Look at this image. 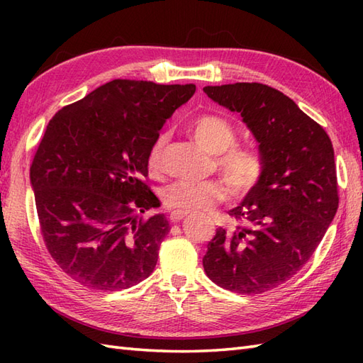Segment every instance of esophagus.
I'll list each match as a JSON object with an SVG mask.
<instances>
[{
    "instance_id": "esophagus-1",
    "label": "esophagus",
    "mask_w": 363,
    "mask_h": 363,
    "mask_svg": "<svg viewBox=\"0 0 363 363\" xmlns=\"http://www.w3.org/2000/svg\"><path fill=\"white\" fill-rule=\"evenodd\" d=\"M186 217H187L186 213H177V212H173L172 215H169V221H172V223H179L181 220H184Z\"/></svg>"
}]
</instances>
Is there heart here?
Returning <instances> with one entry per match:
<instances>
[{"mask_svg":"<svg viewBox=\"0 0 363 363\" xmlns=\"http://www.w3.org/2000/svg\"><path fill=\"white\" fill-rule=\"evenodd\" d=\"M190 134L204 151L217 156L215 164L237 195H245L256 186L264 173L260 154L248 148H234L237 135L229 123L213 113L199 115L190 123ZM165 137L159 135L151 145L146 165L151 176L162 174V150ZM228 198L226 184L218 179L201 184L176 182L164 191L167 209L177 213L211 211L215 204Z\"/></svg>","mask_w":363,"mask_h":363,"instance_id":"b5f03b06","label":"heart"}]
</instances>
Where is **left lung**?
<instances>
[{
    "label": "left lung",
    "instance_id": "obj_1",
    "mask_svg": "<svg viewBox=\"0 0 363 363\" xmlns=\"http://www.w3.org/2000/svg\"><path fill=\"white\" fill-rule=\"evenodd\" d=\"M212 101L238 113L259 143L264 173L218 228L203 267L220 287L257 295L295 276L325 237L338 207L330 138L282 91L259 82L207 86Z\"/></svg>",
    "mask_w": 363,
    "mask_h": 363
}]
</instances>
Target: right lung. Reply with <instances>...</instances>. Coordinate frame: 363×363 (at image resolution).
<instances>
[{
	"mask_svg": "<svg viewBox=\"0 0 363 363\" xmlns=\"http://www.w3.org/2000/svg\"><path fill=\"white\" fill-rule=\"evenodd\" d=\"M194 84L113 79L50 120L30 165L42 235L51 257L89 289L117 291L146 279L169 233L145 184L146 157Z\"/></svg>",
	"mask_w": 363,
	"mask_h": 363,
	"instance_id": "obj_1",
	"label": "right lung"
}]
</instances>
